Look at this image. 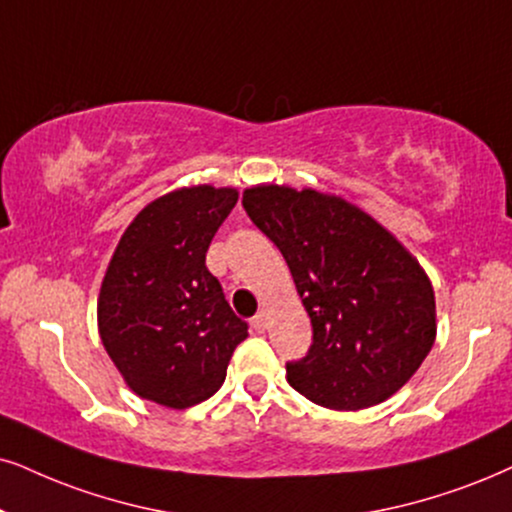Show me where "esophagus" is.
Listing matches in <instances>:
<instances>
[{
  "label": "esophagus",
  "mask_w": 512,
  "mask_h": 512,
  "mask_svg": "<svg viewBox=\"0 0 512 512\" xmlns=\"http://www.w3.org/2000/svg\"><path fill=\"white\" fill-rule=\"evenodd\" d=\"M252 328H255L257 333H262L264 328H267V312H260L252 316Z\"/></svg>",
  "instance_id": "esophagus-1"
}]
</instances>
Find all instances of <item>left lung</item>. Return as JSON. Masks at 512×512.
<instances>
[{"label":"left lung","instance_id":"8db88e82","mask_svg":"<svg viewBox=\"0 0 512 512\" xmlns=\"http://www.w3.org/2000/svg\"><path fill=\"white\" fill-rule=\"evenodd\" d=\"M243 208L281 250L312 319L288 383L335 411L392 397L435 345V293L416 257L366 212L312 189L255 186Z\"/></svg>","mask_w":512,"mask_h":512}]
</instances>
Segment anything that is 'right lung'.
Masks as SVG:
<instances>
[{
    "label": "right lung",
    "instance_id": "right-lung-1",
    "mask_svg": "<svg viewBox=\"0 0 512 512\" xmlns=\"http://www.w3.org/2000/svg\"><path fill=\"white\" fill-rule=\"evenodd\" d=\"M234 189L193 186L153 200L122 234L99 295L108 357L139 397L170 409L210 399L248 323L205 267Z\"/></svg>",
    "mask_w": 512,
    "mask_h": 512
}]
</instances>
